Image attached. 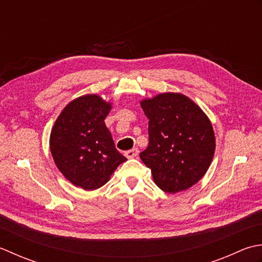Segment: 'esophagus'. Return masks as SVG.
Instances as JSON below:
<instances>
[{
  "instance_id": "esophagus-1",
  "label": "esophagus",
  "mask_w": 262,
  "mask_h": 262,
  "mask_svg": "<svg viewBox=\"0 0 262 262\" xmlns=\"http://www.w3.org/2000/svg\"><path fill=\"white\" fill-rule=\"evenodd\" d=\"M138 154H139L138 148H133V149H131V150L125 151L124 155H125L127 158H135V157L138 156Z\"/></svg>"
}]
</instances>
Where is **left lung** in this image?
Returning a JSON list of instances; mask_svg holds the SVG:
<instances>
[{
    "label": "left lung",
    "instance_id": "left-lung-1",
    "mask_svg": "<svg viewBox=\"0 0 262 262\" xmlns=\"http://www.w3.org/2000/svg\"><path fill=\"white\" fill-rule=\"evenodd\" d=\"M140 105L149 120V145L140 158L155 184L167 193L191 188L206 174L215 152L211 122L182 94H161Z\"/></svg>",
    "mask_w": 262,
    "mask_h": 262
}]
</instances>
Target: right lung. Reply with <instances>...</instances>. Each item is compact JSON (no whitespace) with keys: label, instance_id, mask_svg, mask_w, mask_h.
<instances>
[{"label":"right lung","instance_id":"1","mask_svg":"<svg viewBox=\"0 0 262 262\" xmlns=\"http://www.w3.org/2000/svg\"><path fill=\"white\" fill-rule=\"evenodd\" d=\"M111 108L98 95L81 96L64 107L52 129L50 148L57 168L83 190L107 183L117 166L126 161L105 125Z\"/></svg>","mask_w":262,"mask_h":262}]
</instances>
